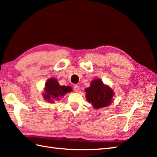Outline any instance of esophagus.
Listing matches in <instances>:
<instances>
[{"mask_svg":"<svg viewBox=\"0 0 157 157\" xmlns=\"http://www.w3.org/2000/svg\"><path fill=\"white\" fill-rule=\"evenodd\" d=\"M73 89H74V91H75V92H80V88H79L78 86H77V85H75V86H74Z\"/></svg>","mask_w":157,"mask_h":157,"instance_id":"34e87169","label":"esophagus"}]
</instances>
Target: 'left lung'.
<instances>
[{"label": "left lung", "mask_w": 157, "mask_h": 157, "mask_svg": "<svg viewBox=\"0 0 157 157\" xmlns=\"http://www.w3.org/2000/svg\"><path fill=\"white\" fill-rule=\"evenodd\" d=\"M87 101L92 103L95 109L106 107L111 105L114 97V91L103 82L100 78H95L90 86L85 89Z\"/></svg>", "instance_id": "obj_1"}]
</instances>
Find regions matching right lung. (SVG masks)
<instances>
[{
	"instance_id": "1",
	"label": "right lung",
	"mask_w": 157,
	"mask_h": 157,
	"mask_svg": "<svg viewBox=\"0 0 157 157\" xmlns=\"http://www.w3.org/2000/svg\"><path fill=\"white\" fill-rule=\"evenodd\" d=\"M72 91V88L69 86H60L58 80L55 78H50L47 80L42 93L44 99L48 103H53L55 101L59 100L64 95Z\"/></svg>"
}]
</instances>
